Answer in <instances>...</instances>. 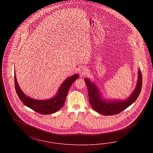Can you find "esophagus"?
Listing matches in <instances>:
<instances>
[{
	"label": "esophagus",
	"mask_w": 153,
	"mask_h": 153,
	"mask_svg": "<svg viewBox=\"0 0 153 153\" xmlns=\"http://www.w3.org/2000/svg\"><path fill=\"white\" fill-rule=\"evenodd\" d=\"M87 68L85 67H82L80 69L79 73H80V76H83L85 75L86 73H87Z\"/></svg>",
	"instance_id": "obj_1"
}]
</instances>
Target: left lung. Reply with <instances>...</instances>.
I'll use <instances>...</instances> for the list:
<instances>
[{"label":"left lung","mask_w":153,"mask_h":153,"mask_svg":"<svg viewBox=\"0 0 153 153\" xmlns=\"http://www.w3.org/2000/svg\"><path fill=\"white\" fill-rule=\"evenodd\" d=\"M87 86L89 100L92 108L104 115H116L130 106L138 98L141 91L142 76L141 71L138 69V80L134 90L126 99H106L102 95L99 89L94 82L88 78L84 79Z\"/></svg>","instance_id":"1"}]
</instances>
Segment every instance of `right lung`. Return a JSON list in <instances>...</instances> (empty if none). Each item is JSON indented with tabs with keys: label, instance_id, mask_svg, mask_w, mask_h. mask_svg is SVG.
I'll use <instances>...</instances> for the list:
<instances>
[{
	"label": "right lung",
	"instance_id": "add662e5",
	"mask_svg": "<svg viewBox=\"0 0 153 153\" xmlns=\"http://www.w3.org/2000/svg\"><path fill=\"white\" fill-rule=\"evenodd\" d=\"M79 77V75L76 73L66 78L58 88L57 92L54 96L46 100H37L25 95L18 83L15 71V88L17 95L23 104L39 114L49 115L57 112L63 107L69 88L73 82Z\"/></svg>",
	"mask_w": 153,
	"mask_h": 153
}]
</instances>
